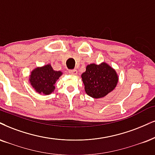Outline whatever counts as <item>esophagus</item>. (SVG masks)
Instances as JSON below:
<instances>
[{"label": "esophagus", "mask_w": 155, "mask_h": 155, "mask_svg": "<svg viewBox=\"0 0 155 155\" xmlns=\"http://www.w3.org/2000/svg\"><path fill=\"white\" fill-rule=\"evenodd\" d=\"M69 74H72V75H76L78 74V71L76 70H71L68 72Z\"/></svg>", "instance_id": "esophagus-1"}]
</instances>
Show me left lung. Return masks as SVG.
Masks as SVG:
<instances>
[{
	"mask_svg": "<svg viewBox=\"0 0 155 155\" xmlns=\"http://www.w3.org/2000/svg\"><path fill=\"white\" fill-rule=\"evenodd\" d=\"M81 78L85 93L93 98H104L114 91L118 81L116 70L106 62L87 65Z\"/></svg>",
	"mask_w": 155,
	"mask_h": 155,
	"instance_id": "8db88e82",
	"label": "left lung"
}]
</instances>
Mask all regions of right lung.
<instances>
[{"label": "right lung", "instance_id": "add662e5", "mask_svg": "<svg viewBox=\"0 0 155 155\" xmlns=\"http://www.w3.org/2000/svg\"><path fill=\"white\" fill-rule=\"evenodd\" d=\"M62 74L61 71H55L51 64L35 68L29 76L30 84L39 94L49 95L55 89V83Z\"/></svg>", "mask_w": 155, "mask_h": 155}]
</instances>
